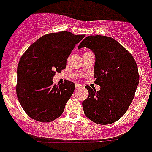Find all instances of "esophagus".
Returning <instances> with one entry per match:
<instances>
[{"label": "esophagus", "instance_id": "34e87169", "mask_svg": "<svg viewBox=\"0 0 152 152\" xmlns=\"http://www.w3.org/2000/svg\"><path fill=\"white\" fill-rule=\"evenodd\" d=\"M82 87L80 84H78V83H76V88H79Z\"/></svg>", "mask_w": 152, "mask_h": 152}]
</instances>
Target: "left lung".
Masks as SVG:
<instances>
[{
  "label": "left lung",
  "mask_w": 152,
  "mask_h": 152,
  "mask_svg": "<svg viewBox=\"0 0 152 152\" xmlns=\"http://www.w3.org/2000/svg\"><path fill=\"white\" fill-rule=\"evenodd\" d=\"M95 55L94 78L100 90L86 86L88 97L83 102L86 117L99 124L121 118L131 103L140 81L137 64L131 54L110 37L88 36L79 45Z\"/></svg>",
  "instance_id": "obj_1"
}]
</instances>
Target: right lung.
Masks as SVG:
<instances>
[{
    "label": "right lung",
    "instance_id": "obj_1",
    "mask_svg": "<svg viewBox=\"0 0 152 152\" xmlns=\"http://www.w3.org/2000/svg\"><path fill=\"white\" fill-rule=\"evenodd\" d=\"M85 34L60 31L43 35L21 57L17 68L16 94L26 114L40 122L61 115L75 89L73 82L53 84L55 73L65 69L66 60Z\"/></svg>",
    "mask_w": 152,
    "mask_h": 152
}]
</instances>
